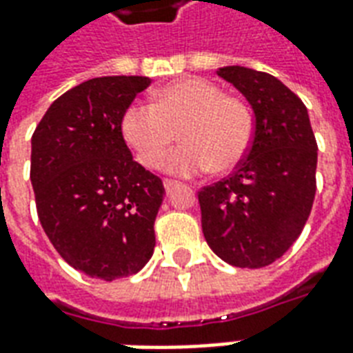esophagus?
I'll use <instances>...</instances> for the list:
<instances>
[{
  "instance_id": "obj_1",
  "label": "esophagus",
  "mask_w": 353,
  "mask_h": 353,
  "mask_svg": "<svg viewBox=\"0 0 353 353\" xmlns=\"http://www.w3.org/2000/svg\"><path fill=\"white\" fill-rule=\"evenodd\" d=\"M164 190L166 192H172V190H176L181 187V183H177V181H172V179H164Z\"/></svg>"
}]
</instances>
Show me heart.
Here are the masks:
<instances>
[{
    "mask_svg": "<svg viewBox=\"0 0 353 353\" xmlns=\"http://www.w3.org/2000/svg\"><path fill=\"white\" fill-rule=\"evenodd\" d=\"M177 132L185 145L166 159V172L194 176L211 168L228 174L249 153L254 119L241 99L224 95L216 83L194 77L159 88L153 104H130L121 117V137L145 168L163 163Z\"/></svg>",
    "mask_w": 353,
    "mask_h": 353,
    "instance_id": "obj_1",
    "label": "heart"
}]
</instances>
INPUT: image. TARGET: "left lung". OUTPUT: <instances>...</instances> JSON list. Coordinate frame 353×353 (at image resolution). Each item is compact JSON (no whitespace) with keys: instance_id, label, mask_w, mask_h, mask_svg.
Returning <instances> with one entry per match:
<instances>
[{"instance_id":"1","label":"left lung","mask_w":353,"mask_h":353,"mask_svg":"<svg viewBox=\"0 0 353 353\" xmlns=\"http://www.w3.org/2000/svg\"><path fill=\"white\" fill-rule=\"evenodd\" d=\"M216 74L254 112V138L234 174L198 192L202 232L236 268H265L294 245L312 210L318 145L301 99L268 72L239 65Z\"/></svg>"}]
</instances>
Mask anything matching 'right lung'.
Returning <instances> with one entry per match:
<instances>
[{
  "instance_id": "right-lung-1",
  "label": "right lung",
  "mask_w": 353,
  "mask_h": 353,
  "mask_svg": "<svg viewBox=\"0 0 353 353\" xmlns=\"http://www.w3.org/2000/svg\"><path fill=\"white\" fill-rule=\"evenodd\" d=\"M148 77L91 78L56 99L31 137L39 221L65 262L88 276L134 275L155 249L163 181L138 164L121 117Z\"/></svg>"
}]
</instances>
